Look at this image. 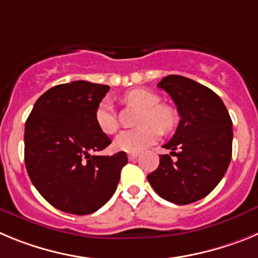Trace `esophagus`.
Segmentation results:
<instances>
[{"mask_svg":"<svg viewBox=\"0 0 258 258\" xmlns=\"http://www.w3.org/2000/svg\"><path fill=\"white\" fill-rule=\"evenodd\" d=\"M137 157H138V154H129V155H127V159H129L131 161L136 160Z\"/></svg>","mask_w":258,"mask_h":258,"instance_id":"obj_1","label":"esophagus"}]
</instances>
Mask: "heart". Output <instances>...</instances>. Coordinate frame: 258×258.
Listing matches in <instances>:
<instances>
[{
    "mask_svg": "<svg viewBox=\"0 0 258 258\" xmlns=\"http://www.w3.org/2000/svg\"><path fill=\"white\" fill-rule=\"evenodd\" d=\"M126 103L143 108L140 124L142 126L124 131L115 138L113 146L118 151L127 154H140L154 145L161 136V129L169 132L174 127L177 117L173 109L161 106L160 97L145 89H134L124 97ZM95 122L106 134H113L118 127L117 117L108 99H103L95 109Z\"/></svg>",
    "mask_w": 258,
    "mask_h": 258,
    "instance_id": "heart-1",
    "label": "heart"
}]
</instances>
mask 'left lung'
<instances>
[{
	"mask_svg": "<svg viewBox=\"0 0 258 258\" xmlns=\"http://www.w3.org/2000/svg\"><path fill=\"white\" fill-rule=\"evenodd\" d=\"M157 86L172 97L181 120L172 140L164 145L175 160L161 155L157 169L147 179L159 197L184 206L206 198L226 173L232 121L222 99L194 80L169 75Z\"/></svg>",
	"mask_w": 258,
	"mask_h": 258,
	"instance_id": "1",
	"label": "left lung"
}]
</instances>
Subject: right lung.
<instances>
[{
  "label": "right lung",
  "instance_id": "add662e5",
  "mask_svg": "<svg viewBox=\"0 0 258 258\" xmlns=\"http://www.w3.org/2000/svg\"><path fill=\"white\" fill-rule=\"evenodd\" d=\"M108 85L72 81L49 89L26 121L24 161L32 183L59 211L90 214L103 207L127 163L125 152L99 156L111 140L98 127L95 109Z\"/></svg>",
  "mask_w": 258,
  "mask_h": 258
}]
</instances>
